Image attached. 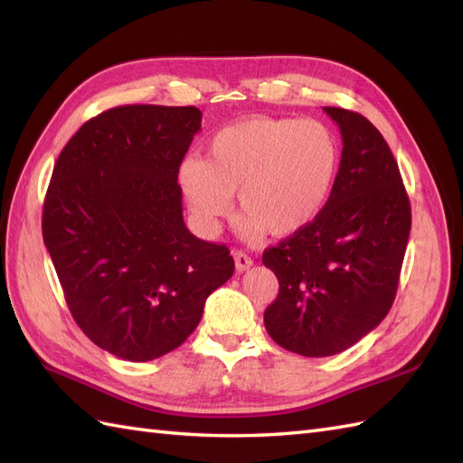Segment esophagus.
Listing matches in <instances>:
<instances>
[{"mask_svg": "<svg viewBox=\"0 0 463 463\" xmlns=\"http://www.w3.org/2000/svg\"><path fill=\"white\" fill-rule=\"evenodd\" d=\"M232 254H234V267H237V272H244V270H249L252 267V259L249 257L247 252L234 250Z\"/></svg>", "mask_w": 463, "mask_h": 463, "instance_id": "obj_1", "label": "esophagus"}]
</instances>
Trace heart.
Returning a JSON list of instances; mask_svg holds the SVG:
<instances>
[{"mask_svg": "<svg viewBox=\"0 0 463 463\" xmlns=\"http://www.w3.org/2000/svg\"><path fill=\"white\" fill-rule=\"evenodd\" d=\"M340 169V146L317 119L250 117L224 127L206 145L203 161L186 159L181 189L206 229L221 222L237 193L241 231L290 237L317 219Z\"/></svg>", "mask_w": 463, "mask_h": 463, "instance_id": "1", "label": "heart"}]
</instances>
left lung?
I'll return each mask as SVG.
<instances>
[{"mask_svg": "<svg viewBox=\"0 0 463 463\" xmlns=\"http://www.w3.org/2000/svg\"><path fill=\"white\" fill-rule=\"evenodd\" d=\"M324 111L344 145L334 189L307 229L262 254L279 279L264 326L279 346L308 358L344 352L386 318L411 229L408 193L382 133L360 113Z\"/></svg>", "mask_w": 463, "mask_h": 463, "instance_id": "left-lung-1", "label": "left lung"}]
</instances>
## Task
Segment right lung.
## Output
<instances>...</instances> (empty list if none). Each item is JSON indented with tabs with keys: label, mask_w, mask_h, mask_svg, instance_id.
Returning a JSON list of instances; mask_svg holds the SVG:
<instances>
[{
	"label": "right lung",
	"mask_w": 463,
	"mask_h": 463,
	"mask_svg": "<svg viewBox=\"0 0 463 463\" xmlns=\"http://www.w3.org/2000/svg\"><path fill=\"white\" fill-rule=\"evenodd\" d=\"M201 117L196 107H113L53 166L43 242L75 322L123 360L179 348L234 272L229 249L196 239L183 221L176 176Z\"/></svg>",
	"instance_id": "right-lung-1"
}]
</instances>
